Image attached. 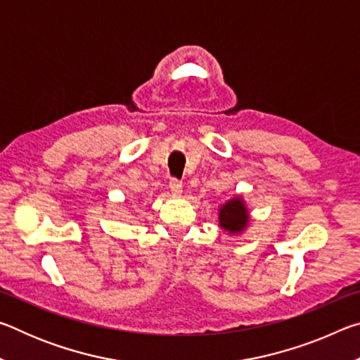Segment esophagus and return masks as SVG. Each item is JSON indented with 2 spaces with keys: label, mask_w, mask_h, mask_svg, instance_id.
<instances>
[{
  "label": "esophagus",
  "mask_w": 360,
  "mask_h": 360,
  "mask_svg": "<svg viewBox=\"0 0 360 360\" xmlns=\"http://www.w3.org/2000/svg\"><path fill=\"white\" fill-rule=\"evenodd\" d=\"M169 191H172L174 195H179L182 192V182L179 179L173 178L169 181Z\"/></svg>",
  "instance_id": "obj_1"
}]
</instances>
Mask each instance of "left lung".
<instances>
[{
    "label": "left lung",
    "instance_id": "left-lung-1",
    "mask_svg": "<svg viewBox=\"0 0 360 360\" xmlns=\"http://www.w3.org/2000/svg\"><path fill=\"white\" fill-rule=\"evenodd\" d=\"M248 210L241 198H231L219 210V225L230 233H240L248 225Z\"/></svg>",
    "mask_w": 360,
    "mask_h": 360
}]
</instances>
